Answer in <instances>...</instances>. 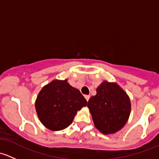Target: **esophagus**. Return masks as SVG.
<instances>
[{
  "label": "esophagus",
  "instance_id": "obj_1",
  "mask_svg": "<svg viewBox=\"0 0 159 159\" xmlns=\"http://www.w3.org/2000/svg\"><path fill=\"white\" fill-rule=\"evenodd\" d=\"M84 98H85L86 101H87V102H89V100L90 98V95H84Z\"/></svg>",
  "mask_w": 159,
  "mask_h": 159
}]
</instances>
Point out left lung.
Masks as SVG:
<instances>
[{"label":"left lung","instance_id":"1","mask_svg":"<svg viewBox=\"0 0 159 159\" xmlns=\"http://www.w3.org/2000/svg\"><path fill=\"white\" fill-rule=\"evenodd\" d=\"M89 99L88 107L94 126L104 134H113L125 126L131 112L127 93L116 83L105 81Z\"/></svg>","mask_w":159,"mask_h":159}]
</instances>
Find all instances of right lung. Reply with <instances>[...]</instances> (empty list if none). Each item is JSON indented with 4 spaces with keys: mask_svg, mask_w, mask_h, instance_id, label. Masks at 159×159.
I'll use <instances>...</instances> for the list:
<instances>
[{
    "mask_svg": "<svg viewBox=\"0 0 159 159\" xmlns=\"http://www.w3.org/2000/svg\"><path fill=\"white\" fill-rule=\"evenodd\" d=\"M87 105L79 90L64 81L54 80L41 90L35 101V108L41 122L51 131L66 129L77 111Z\"/></svg>",
    "mask_w": 159,
    "mask_h": 159,
    "instance_id": "add662e5",
    "label": "right lung"
}]
</instances>
